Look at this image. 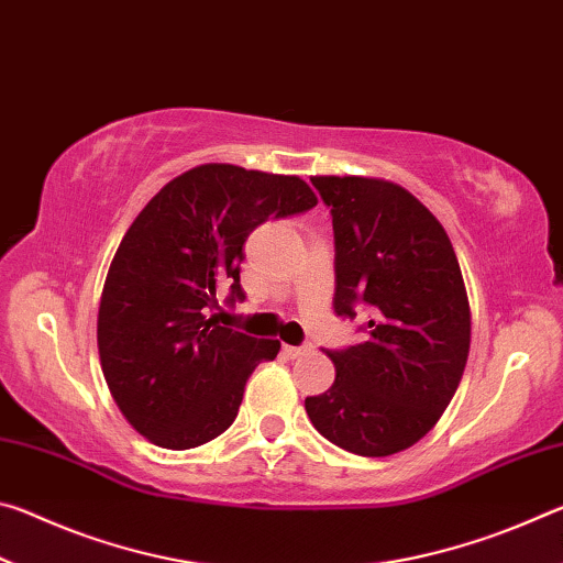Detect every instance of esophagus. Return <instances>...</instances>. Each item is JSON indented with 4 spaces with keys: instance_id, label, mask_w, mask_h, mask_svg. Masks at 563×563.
Listing matches in <instances>:
<instances>
[{
    "instance_id": "1",
    "label": "esophagus",
    "mask_w": 563,
    "mask_h": 563,
    "mask_svg": "<svg viewBox=\"0 0 563 563\" xmlns=\"http://www.w3.org/2000/svg\"><path fill=\"white\" fill-rule=\"evenodd\" d=\"M285 352H288L290 357H302L308 355V352H312V345L310 342H305V345H285Z\"/></svg>"
}]
</instances>
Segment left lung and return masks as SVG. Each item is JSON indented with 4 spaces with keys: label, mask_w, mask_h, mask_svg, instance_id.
Wrapping results in <instances>:
<instances>
[{
    "label": "left lung",
    "mask_w": 563,
    "mask_h": 563,
    "mask_svg": "<svg viewBox=\"0 0 563 563\" xmlns=\"http://www.w3.org/2000/svg\"><path fill=\"white\" fill-rule=\"evenodd\" d=\"M335 233V298L362 342L325 350L328 393L305 399L310 422L360 456H387L432 430L470 355V300L440 221L405 188L357 176L310 178Z\"/></svg>",
    "instance_id": "1"
}]
</instances>
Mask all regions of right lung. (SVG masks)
I'll use <instances>...</instances> for the list:
<instances>
[{
  "label": "right lung",
  "instance_id": "obj_1",
  "mask_svg": "<svg viewBox=\"0 0 563 563\" xmlns=\"http://www.w3.org/2000/svg\"><path fill=\"white\" fill-rule=\"evenodd\" d=\"M316 206L298 176L228 164L190 168L151 198L113 255L97 328L103 377L133 430L190 450L233 424L247 377L280 342L223 328L216 295L243 302L247 235Z\"/></svg>",
  "mask_w": 563,
  "mask_h": 563
}]
</instances>
